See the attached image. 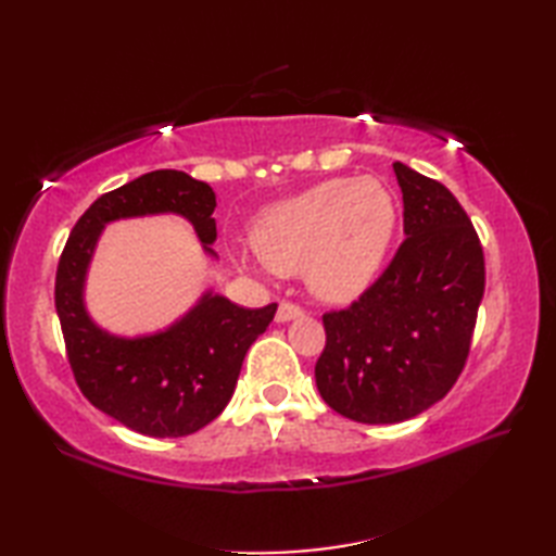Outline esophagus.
I'll return each mask as SVG.
<instances>
[{
  "label": "esophagus",
  "instance_id": "34e87169",
  "mask_svg": "<svg viewBox=\"0 0 556 556\" xmlns=\"http://www.w3.org/2000/svg\"><path fill=\"white\" fill-rule=\"evenodd\" d=\"M303 315V308L296 303L291 301H281L279 303V311H277V323H289V320H296V317Z\"/></svg>",
  "mask_w": 556,
  "mask_h": 556
}]
</instances>
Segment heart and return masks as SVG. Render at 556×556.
I'll list each match as a JSON object with an SVG mask.
<instances>
[{"instance_id":"b5f03b06","label":"heart","mask_w":556,"mask_h":556,"mask_svg":"<svg viewBox=\"0 0 556 556\" xmlns=\"http://www.w3.org/2000/svg\"><path fill=\"white\" fill-rule=\"evenodd\" d=\"M394 229L396 200L380 179H329L269 207L253 245L279 275L303 269L320 299L351 301L375 279Z\"/></svg>"}]
</instances>
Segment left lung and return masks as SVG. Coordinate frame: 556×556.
<instances>
[{
    "label": "left lung",
    "mask_w": 556,
    "mask_h": 556,
    "mask_svg": "<svg viewBox=\"0 0 556 556\" xmlns=\"http://www.w3.org/2000/svg\"><path fill=\"white\" fill-rule=\"evenodd\" d=\"M404 233L392 263L344 311L323 315L315 382L344 418L387 425L416 418L464 370L485 293V255L446 186L401 162Z\"/></svg>",
    "instance_id": "1"
}]
</instances>
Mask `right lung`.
<instances>
[{
	"label": "right lung",
	"instance_id": "obj_1",
	"mask_svg": "<svg viewBox=\"0 0 556 556\" xmlns=\"http://www.w3.org/2000/svg\"><path fill=\"white\" fill-rule=\"evenodd\" d=\"M215 191L176 169L138 176L100 195L59 257L54 305L76 384L92 406L148 437H186L215 420L229 404L241 365L253 341L269 327L277 303L241 308L205 293L195 308L164 332L122 339L90 320L83 285L108 222L176 212L193 224L205 251L217 239L212 212Z\"/></svg>",
	"mask_w": 556,
	"mask_h": 556
}]
</instances>
